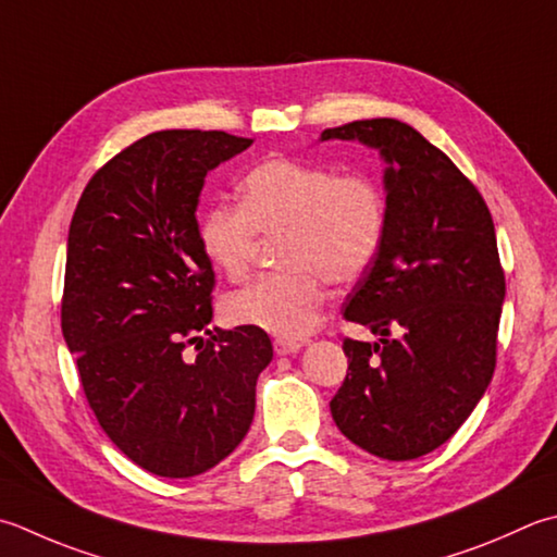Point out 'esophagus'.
<instances>
[{
	"mask_svg": "<svg viewBox=\"0 0 557 557\" xmlns=\"http://www.w3.org/2000/svg\"><path fill=\"white\" fill-rule=\"evenodd\" d=\"M275 352L277 355H294V352H299L301 350V343L299 341H287V337H277L275 343Z\"/></svg>",
	"mask_w": 557,
	"mask_h": 557,
	"instance_id": "obj_1",
	"label": "esophagus"
}]
</instances>
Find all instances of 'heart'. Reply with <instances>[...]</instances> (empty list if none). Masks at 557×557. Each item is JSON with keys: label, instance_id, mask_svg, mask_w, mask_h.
<instances>
[{"label": "heart", "instance_id": "1", "mask_svg": "<svg viewBox=\"0 0 557 557\" xmlns=\"http://www.w3.org/2000/svg\"><path fill=\"white\" fill-rule=\"evenodd\" d=\"M386 193L367 173H341L294 157H270L238 183V205L207 207L198 244L210 265L242 280L260 236H280L282 270L260 275L224 299V315L270 335H307L325 299V282L352 285L372 268L386 238Z\"/></svg>", "mask_w": 557, "mask_h": 557}]
</instances>
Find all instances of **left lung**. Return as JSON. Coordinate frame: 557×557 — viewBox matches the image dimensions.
I'll list each match as a JSON object with an SVG mask.
<instances>
[{
  "instance_id": "1",
  "label": "left lung",
  "mask_w": 557,
  "mask_h": 557,
  "mask_svg": "<svg viewBox=\"0 0 557 557\" xmlns=\"http://www.w3.org/2000/svg\"><path fill=\"white\" fill-rule=\"evenodd\" d=\"M321 139H359L386 161V238L345 301L347 374L331 412L347 440L388 461L442 446L493 379L505 301L493 214L442 149L394 117L355 120Z\"/></svg>"
}]
</instances>
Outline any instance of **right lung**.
I'll list each match as a JSON object with an SVG mask.
<instances>
[{
	"instance_id": "right-lung-1",
	"label": "right lung",
	"mask_w": 557,
	"mask_h": 557,
	"mask_svg": "<svg viewBox=\"0 0 557 557\" xmlns=\"http://www.w3.org/2000/svg\"><path fill=\"white\" fill-rule=\"evenodd\" d=\"M250 145L222 129L151 133L94 173L70 224L64 343L108 440L161 478L200 475L242 444L272 359L265 331L207 329L214 270L195 220L207 171Z\"/></svg>"
}]
</instances>
